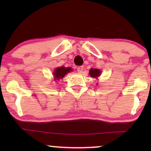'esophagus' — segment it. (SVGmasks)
I'll return each mask as SVG.
<instances>
[{"label": "esophagus", "mask_w": 151, "mask_h": 151, "mask_svg": "<svg viewBox=\"0 0 151 151\" xmlns=\"http://www.w3.org/2000/svg\"><path fill=\"white\" fill-rule=\"evenodd\" d=\"M83 70H84V67H83L82 66L77 67V72H79V73H83Z\"/></svg>", "instance_id": "esophagus-1"}]
</instances>
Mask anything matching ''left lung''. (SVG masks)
Wrapping results in <instances>:
<instances>
[{"label":"left lung","instance_id":"8db88e82","mask_svg":"<svg viewBox=\"0 0 151 151\" xmlns=\"http://www.w3.org/2000/svg\"><path fill=\"white\" fill-rule=\"evenodd\" d=\"M101 72L100 70H97V69H93L91 68L89 70V75L91 77L93 78H97L100 76Z\"/></svg>","mask_w":151,"mask_h":151}]
</instances>
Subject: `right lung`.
Returning <instances> with one entry per match:
<instances>
[{"label":"right lung","mask_w":151,"mask_h":151,"mask_svg":"<svg viewBox=\"0 0 151 151\" xmlns=\"http://www.w3.org/2000/svg\"><path fill=\"white\" fill-rule=\"evenodd\" d=\"M72 70L71 67H57L53 72L54 79L55 80H60L62 78L69 73V72H72Z\"/></svg>","instance_id":"right-lung-1"}]
</instances>
